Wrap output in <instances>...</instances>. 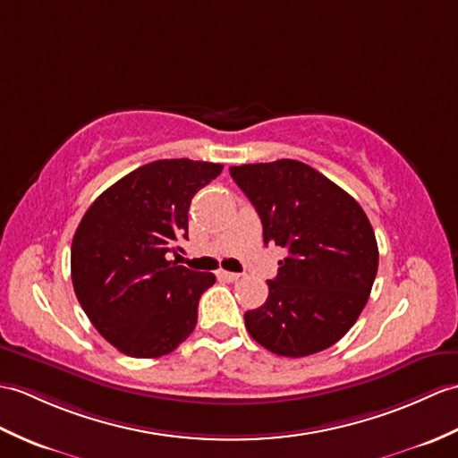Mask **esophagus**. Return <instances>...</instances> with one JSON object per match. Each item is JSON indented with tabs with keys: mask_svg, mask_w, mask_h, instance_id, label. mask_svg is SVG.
<instances>
[{
	"mask_svg": "<svg viewBox=\"0 0 458 458\" xmlns=\"http://www.w3.org/2000/svg\"><path fill=\"white\" fill-rule=\"evenodd\" d=\"M216 277H218V279H225V281H238V279H240V273H232V271L218 269V271H216Z\"/></svg>",
	"mask_w": 458,
	"mask_h": 458,
	"instance_id": "1",
	"label": "esophagus"
}]
</instances>
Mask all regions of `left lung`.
Listing matches in <instances>:
<instances>
[{
	"label": "left lung",
	"mask_w": 458,
	"mask_h": 458,
	"mask_svg": "<svg viewBox=\"0 0 458 458\" xmlns=\"http://www.w3.org/2000/svg\"><path fill=\"white\" fill-rule=\"evenodd\" d=\"M258 210L265 246L286 250L263 306L243 320L250 335L283 357L332 347L357 322L378 269L373 226L357 200L296 159L230 167Z\"/></svg>",
	"instance_id": "8db88e82"
}]
</instances>
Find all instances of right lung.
Here are the masks:
<instances>
[{"label": "right lung", "mask_w": 458, "mask_h": 458, "mask_svg": "<svg viewBox=\"0 0 458 458\" xmlns=\"http://www.w3.org/2000/svg\"><path fill=\"white\" fill-rule=\"evenodd\" d=\"M220 164L157 159L93 200L72 240V283L95 329L124 355L156 359L193 332L200 294L216 277L169 253L187 240V212Z\"/></svg>", "instance_id": "add662e5"}]
</instances>
